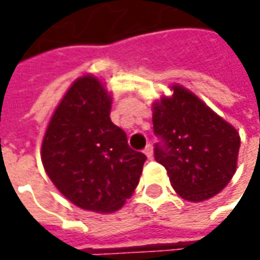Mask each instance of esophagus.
Instances as JSON below:
<instances>
[{
    "label": "esophagus",
    "instance_id": "1",
    "mask_svg": "<svg viewBox=\"0 0 260 260\" xmlns=\"http://www.w3.org/2000/svg\"><path fill=\"white\" fill-rule=\"evenodd\" d=\"M143 153H145L149 159H152V157H153V147H152V145L146 146L145 150H143Z\"/></svg>",
    "mask_w": 260,
    "mask_h": 260
}]
</instances>
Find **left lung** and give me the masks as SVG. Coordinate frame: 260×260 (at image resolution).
I'll return each mask as SVG.
<instances>
[{
    "mask_svg": "<svg viewBox=\"0 0 260 260\" xmlns=\"http://www.w3.org/2000/svg\"><path fill=\"white\" fill-rule=\"evenodd\" d=\"M153 103V130L162 139L155 159L175 192L191 203L213 198L236 174L240 136L230 123L182 85Z\"/></svg>",
    "mask_w": 260,
    "mask_h": 260,
    "instance_id": "8db88e82",
    "label": "left lung"
}]
</instances>
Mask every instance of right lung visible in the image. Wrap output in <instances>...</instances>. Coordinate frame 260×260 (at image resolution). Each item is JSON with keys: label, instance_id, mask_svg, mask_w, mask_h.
<instances>
[{"label": "right lung", "instance_id": "obj_1", "mask_svg": "<svg viewBox=\"0 0 260 260\" xmlns=\"http://www.w3.org/2000/svg\"><path fill=\"white\" fill-rule=\"evenodd\" d=\"M111 103L96 76L78 78L56 107L42 142L50 181L72 204L94 213H114L124 205L146 160L111 121Z\"/></svg>", "mask_w": 260, "mask_h": 260}]
</instances>
